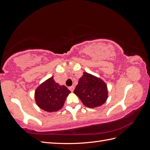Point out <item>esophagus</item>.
<instances>
[{"mask_svg": "<svg viewBox=\"0 0 150 150\" xmlns=\"http://www.w3.org/2000/svg\"><path fill=\"white\" fill-rule=\"evenodd\" d=\"M69 89L71 92H73V91L74 90V86H71V87L69 88Z\"/></svg>", "mask_w": 150, "mask_h": 150, "instance_id": "obj_1", "label": "esophagus"}]
</instances>
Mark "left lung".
Masks as SVG:
<instances>
[{
  "label": "left lung",
  "mask_w": 150,
  "mask_h": 150,
  "mask_svg": "<svg viewBox=\"0 0 150 150\" xmlns=\"http://www.w3.org/2000/svg\"><path fill=\"white\" fill-rule=\"evenodd\" d=\"M74 93L84 106L90 108L101 106L108 98L107 85L103 80L88 72H83Z\"/></svg>",
  "instance_id": "8db88e82"
}]
</instances>
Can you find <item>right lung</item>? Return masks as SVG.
Segmentation results:
<instances>
[{
    "mask_svg": "<svg viewBox=\"0 0 150 150\" xmlns=\"http://www.w3.org/2000/svg\"><path fill=\"white\" fill-rule=\"evenodd\" d=\"M54 77L40 84L35 91L37 105L47 112H56L63 107L70 91L64 85L55 82Z\"/></svg>",
    "mask_w": 150,
    "mask_h": 150,
    "instance_id": "right-lung-1",
    "label": "right lung"
}]
</instances>
